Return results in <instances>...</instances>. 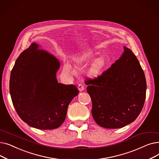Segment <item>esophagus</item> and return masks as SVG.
<instances>
[{"label":"esophagus","mask_w":159,"mask_h":159,"mask_svg":"<svg viewBox=\"0 0 159 159\" xmlns=\"http://www.w3.org/2000/svg\"><path fill=\"white\" fill-rule=\"evenodd\" d=\"M78 89H79V91H82L84 89V86L82 84V83H80V84H79L78 85Z\"/></svg>","instance_id":"1"}]
</instances>
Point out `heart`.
Wrapping results in <instances>:
<instances>
[{
    "label": "heart",
    "instance_id": "heart-1",
    "mask_svg": "<svg viewBox=\"0 0 159 159\" xmlns=\"http://www.w3.org/2000/svg\"><path fill=\"white\" fill-rule=\"evenodd\" d=\"M104 66V62L102 60H99L97 61V64H96V67L95 69V73H97L98 71H99L102 68H103V67ZM65 70L67 71H70L71 68V66L69 64H65Z\"/></svg>",
    "mask_w": 159,
    "mask_h": 159
}]
</instances>
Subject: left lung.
Returning <instances> with one entry per match:
<instances>
[{
  "label": "left lung",
  "mask_w": 159,
  "mask_h": 159,
  "mask_svg": "<svg viewBox=\"0 0 159 159\" xmlns=\"http://www.w3.org/2000/svg\"><path fill=\"white\" fill-rule=\"evenodd\" d=\"M87 91L92 101L95 121L106 128H120L134 121L143 110L146 80L143 68L131 50L124 53L110 68L88 79Z\"/></svg>",
  "instance_id": "obj_1"
}]
</instances>
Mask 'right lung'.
Segmentation results:
<instances>
[{"label": "right lung", "mask_w": 159, "mask_h": 159, "mask_svg": "<svg viewBox=\"0 0 159 159\" xmlns=\"http://www.w3.org/2000/svg\"><path fill=\"white\" fill-rule=\"evenodd\" d=\"M32 43L20 53L11 72L10 92L15 109L29 126L53 129L64 122L68 105L79 93L73 84L58 83L57 58Z\"/></svg>", "instance_id": "obj_1"}]
</instances>
